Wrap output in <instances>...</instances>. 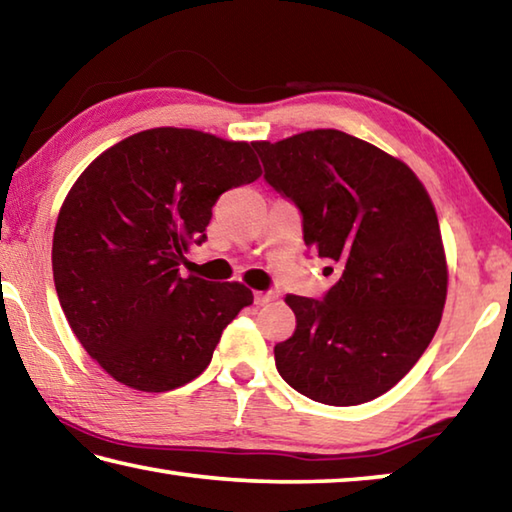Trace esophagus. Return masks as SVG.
Segmentation results:
<instances>
[{
	"label": "esophagus",
	"instance_id": "34e87169",
	"mask_svg": "<svg viewBox=\"0 0 512 512\" xmlns=\"http://www.w3.org/2000/svg\"><path fill=\"white\" fill-rule=\"evenodd\" d=\"M277 298L275 291H255V305H268V302H273Z\"/></svg>",
	"mask_w": 512,
	"mask_h": 512
}]
</instances>
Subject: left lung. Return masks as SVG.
<instances>
[{
    "mask_svg": "<svg viewBox=\"0 0 512 512\" xmlns=\"http://www.w3.org/2000/svg\"><path fill=\"white\" fill-rule=\"evenodd\" d=\"M264 178L296 203L305 244L336 271L323 300L287 296L296 332L275 345L309 400H375L427 350L447 298V259L427 189L402 160L334 128L253 142Z\"/></svg>",
    "mask_w": 512,
    "mask_h": 512,
    "instance_id": "1",
    "label": "left lung"
}]
</instances>
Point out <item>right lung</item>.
I'll use <instances>...</instances> for the list:
<instances>
[{"label": "right lung", "instance_id": "1", "mask_svg": "<svg viewBox=\"0 0 512 512\" xmlns=\"http://www.w3.org/2000/svg\"><path fill=\"white\" fill-rule=\"evenodd\" d=\"M262 176L253 144L151 128L110 146L60 207L51 266L65 318L119 384L164 393L210 366L223 329L253 305L239 282L180 275L223 192Z\"/></svg>", "mask_w": 512, "mask_h": 512}]
</instances>
